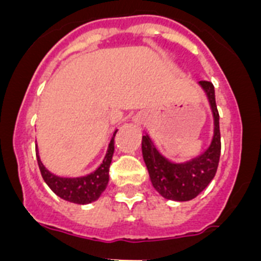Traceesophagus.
Masks as SVG:
<instances>
[{"label":"esophagus","mask_w":261,"mask_h":261,"mask_svg":"<svg viewBox=\"0 0 261 261\" xmlns=\"http://www.w3.org/2000/svg\"><path fill=\"white\" fill-rule=\"evenodd\" d=\"M133 121H135V123L137 124V125H141V124H144V121H145L144 115H141V114L136 115V116L133 117Z\"/></svg>","instance_id":"esophagus-1"}]
</instances>
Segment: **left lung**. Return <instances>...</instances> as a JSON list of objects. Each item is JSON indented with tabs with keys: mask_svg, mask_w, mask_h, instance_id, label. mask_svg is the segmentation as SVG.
Instances as JSON below:
<instances>
[{
	"mask_svg": "<svg viewBox=\"0 0 261 261\" xmlns=\"http://www.w3.org/2000/svg\"><path fill=\"white\" fill-rule=\"evenodd\" d=\"M197 84L208 98L213 115V135L204 151L177 162L158 150L150 135L142 136V156L151 186L162 197L172 201H190L200 195L213 180L220 162V115L216 106L214 86L209 81H199Z\"/></svg>",
	"mask_w": 261,
	"mask_h": 261,
	"instance_id": "1",
	"label": "left lung"
}]
</instances>
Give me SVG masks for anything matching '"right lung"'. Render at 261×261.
Listing matches in <instances>:
<instances>
[{
    "mask_svg": "<svg viewBox=\"0 0 261 261\" xmlns=\"http://www.w3.org/2000/svg\"><path fill=\"white\" fill-rule=\"evenodd\" d=\"M116 133L117 129L111 137L102 163L90 174L81 175V176H59V175L50 172L43 165L38 149H36L39 168H40L41 176L47 183V186L62 200L73 202V204L86 205L96 201L100 197V195L105 192L108 180H110V166L112 162V155H114V140Z\"/></svg>",
    "mask_w": 261,
    "mask_h": 261,
    "instance_id": "obj_1",
    "label": "right lung"
}]
</instances>
